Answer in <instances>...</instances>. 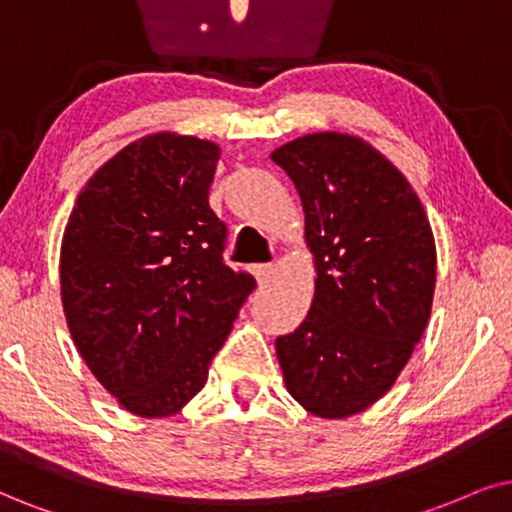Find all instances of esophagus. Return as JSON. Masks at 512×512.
<instances>
[{"instance_id":"34e87169","label":"esophagus","mask_w":512,"mask_h":512,"mask_svg":"<svg viewBox=\"0 0 512 512\" xmlns=\"http://www.w3.org/2000/svg\"><path fill=\"white\" fill-rule=\"evenodd\" d=\"M274 271V264H257V267H252V274H255L260 286H267L271 278H274Z\"/></svg>"}]
</instances>
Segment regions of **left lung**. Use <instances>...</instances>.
I'll use <instances>...</instances> for the list:
<instances>
[{"label":"left lung","instance_id":"1","mask_svg":"<svg viewBox=\"0 0 512 512\" xmlns=\"http://www.w3.org/2000/svg\"><path fill=\"white\" fill-rule=\"evenodd\" d=\"M293 179L314 255L309 314L276 338L288 392L319 418L361 413L390 390L428 326L437 250L411 184L349 134H307L271 153Z\"/></svg>","mask_w":512,"mask_h":512}]
</instances>
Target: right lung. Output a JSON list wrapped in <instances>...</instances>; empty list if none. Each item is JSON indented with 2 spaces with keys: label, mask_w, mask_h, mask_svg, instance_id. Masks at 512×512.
Instances as JSON below:
<instances>
[{
  "label": "right lung",
  "mask_w": 512,
  "mask_h": 512,
  "mask_svg": "<svg viewBox=\"0 0 512 512\" xmlns=\"http://www.w3.org/2000/svg\"><path fill=\"white\" fill-rule=\"evenodd\" d=\"M212 141L160 132L122 148L75 200L61 297L94 378L134 416L177 413L203 390L231 333L248 271L226 267V224L208 193Z\"/></svg>",
  "instance_id": "right-lung-1"
}]
</instances>
